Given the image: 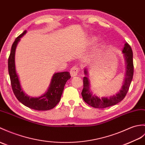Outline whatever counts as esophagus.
Segmentation results:
<instances>
[{
  "mask_svg": "<svg viewBox=\"0 0 145 145\" xmlns=\"http://www.w3.org/2000/svg\"><path fill=\"white\" fill-rule=\"evenodd\" d=\"M79 70H80L79 68L76 65L72 67V68L70 69V75H71L72 76H76L77 74H78V73L79 72Z\"/></svg>",
  "mask_w": 145,
  "mask_h": 145,
  "instance_id": "1",
  "label": "esophagus"
}]
</instances>
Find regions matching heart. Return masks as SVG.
Instances as JSON below:
<instances>
[{
    "instance_id": "1",
    "label": "heart",
    "mask_w": 145,
    "mask_h": 145,
    "mask_svg": "<svg viewBox=\"0 0 145 145\" xmlns=\"http://www.w3.org/2000/svg\"><path fill=\"white\" fill-rule=\"evenodd\" d=\"M96 41H97V38H93L91 39V42L92 43H95V42H96ZM103 46H104V44L103 43H100L98 45V47H97V48L98 49H101V48H102L103 47Z\"/></svg>"
}]
</instances>
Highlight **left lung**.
<instances>
[{
	"instance_id": "obj_1",
	"label": "left lung",
	"mask_w": 145,
	"mask_h": 145,
	"mask_svg": "<svg viewBox=\"0 0 145 145\" xmlns=\"http://www.w3.org/2000/svg\"><path fill=\"white\" fill-rule=\"evenodd\" d=\"M123 53L125 57L127 63V71L125 74V78L123 82L122 89L116 95L111 96L110 97H102L99 98L95 95H93L89 90V82L88 76L83 77V88L82 92V95L84 101L88 105L92 106L95 108H106L115 105L120 102L125 97L127 93L129 91L130 85L132 82L133 75V52L130 46L126 42L123 49ZM85 74L88 75V71L85 69Z\"/></svg>"
}]
</instances>
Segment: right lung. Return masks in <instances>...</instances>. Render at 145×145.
Returning a JSON list of instances; mask_svg holds the SVG:
<instances>
[{
	"instance_id": "1",
	"label": "right lung",
	"mask_w": 145,
	"mask_h": 145,
	"mask_svg": "<svg viewBox=\"0 0 145 145\" xmlns=\"http://www.w3.org/2000/svg\"><path fill=\"white\" fill-rule=\"evenodd\" d=\"M26 33V31L19 35L12 46L10 54L8 59V69L10 78L12 90L15 96L23 105L36 110H48L53 109L59 103L67 81L71 78L68 72L56 73L54 75L49 89L44 95L38 97H30L22 89L15 66V52L17 43L20 38Z\"/></svg>"
}]
</instances>
